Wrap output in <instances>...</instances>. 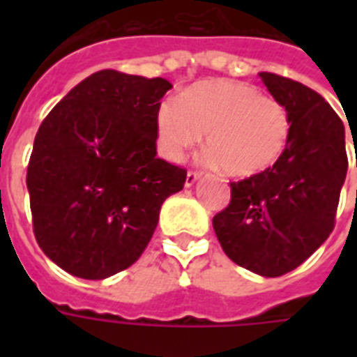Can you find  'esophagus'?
I'll return each instance as SVG.
<instances>
[{
    "label": "esophagus",
    "mask_w": 357,
    "mask_h": 357,
    "mask_svg": "<svg viewBox=\"0 0 357 357\" xmlns=\"http://www.w3.org/2000/svg\"><path fill=\"white\" fill-rule=\"evenodd\" d=\"M200 176H202L200 172H195V170H190V172H187V179H185V185H187V187H192V185H195L196 181L200 179Z\"/></svg>",
    "instance_id": "obj_1"
}]
</instances>
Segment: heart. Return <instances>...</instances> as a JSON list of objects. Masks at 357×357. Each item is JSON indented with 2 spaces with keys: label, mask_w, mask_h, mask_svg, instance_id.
<instances>
[{
  "label": "heart",
  "mask_w": 357,
  "mask_h": 357,
  "mask_svg": "<svg viewBox=\"0 0 357 357\" xmlns=\"http://www.w3.org/2000/svg\"><path fill=\"white\" fill-rule=\"evenodd\" d=\"M206 133L204 161L237 178L268 170L282 157L291 137V116L276 98L231 79L200 81L165 103L155 114L159 150L181 161Z\"/></svg>",
  "instance_id": "1"
}]
</instances>
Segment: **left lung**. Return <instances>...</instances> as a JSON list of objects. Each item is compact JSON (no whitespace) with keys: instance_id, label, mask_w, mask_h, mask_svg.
Returning <instances> with one entry per match:
<instances>
[{"instance_id":"left-lung-1","label":"left lung","mask_w":357,"mask_h":357,"mask_svg":"<svg viewBox=\"0 0 357 357\" xmlns=\"http://www.w3.org/2000/svg\"><path fill=\"white\" fill-rule=\"evenodd\" d=\"M291 116V137L268 170L231 185L213 228L229 259L265 278L300 266L333 229L347 178L344 126L330 103L298 81L259 72Z\"/></svg>"}]
</instances>
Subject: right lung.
<instances>
[{
    "label": "right lung",
    "instance_id": "1",
    "mask_svg": "<svg viewBox=\"0 0 357 357\" xmlns=\"http://www.w3.org/2000/svg\"><path fill=\"white\" fill-rule=\"evenodd\" d=\"M162 77L102 70L75 85L38 128L27 167L42 252L72 276L105 280L139 259L162 202L187 170L157 157Z\"/></svg>",
    "mask_w": 357,
    "mask_h": 357
}]
</instances>
